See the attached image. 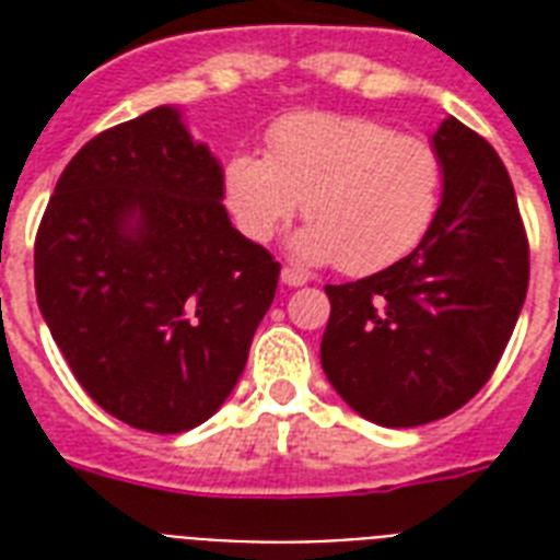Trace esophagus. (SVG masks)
Instances as JSON below:
<instances>
[{"label":"esophagus","mask_w":560,"mask_h":560,"mask_svg":"<svg viewBox=\"0 0 560 560\" xmlns=\"http://www.w3.org/2000/svg\"><path fill=\"white\" fill-rule=\"evenodd\" d=\"M281 281H284L288 288H302V284H307V276L302 270H296V267H284V270H281Z\"/></svg>","instance_id":"1"}]
</instances>
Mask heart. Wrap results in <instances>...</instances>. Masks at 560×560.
<instances>
[{
    "instance_id": "heart-1",
    "label": "heart",
    "mask_w": 560,
    "mask_h": 560,
    "mask_svg": "<svg viewBox=\"0 0 560 560\" xmlns=\"http://www.w3.org/2000/svg\"><path fill=\"white\" fill-rule=\"evenodd\" d=\"M442 191V160L427 139L377 118L299 113L267 133V160L237 153L223 194L249 241H270L296 214L311 220L293 253L337 261L349 276L389 267L424 237Z\"/></svg>"
}]
</instances>
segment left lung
<instances>
[{"label": "left lung", "mask_w": 560, "mask_h": 560, "mask_svg": "<svg viewBox=\"0 0 560 560\" xmlns=\"http://www.w3.org/2000/svg\"><path fill=\"white\" fill-rule=\"evenodd\" d=\"M442 206L421 244L386 270L325 284L319 360L354 412L418 427L465 407L494 374L529 288V241L497 151L444 118Z\"/></svg>", "instance_id": "1"}]
</instances>
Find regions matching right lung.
Masks as SVG:
<instances>
[{
    "label": "right lung",
    "mask_w": 560,
    "mask_h": 560,
    "mask_svg": "<svg viewBox=\"0 0 560 560\" xmlns=\"http://www.w3.org/2000/svg\"><path fill=\"white\" fill-rule=\"evenodd\" d=\"M220 200V162L156 107L83 144L39 220V314L86 395L136 430L214 416L276 296L281 264Z\"/></svg>",
    "instance_id": "obj_1"
}]
</instances>
